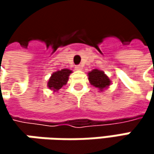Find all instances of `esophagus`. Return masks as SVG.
Returning a JSON list of instances; mask_svg holds the SVG:
<instances>
[{
  "label": "esophagus",
  "instance_id": "34e87169",
  "mask_svg": "<svg viewBox=\"0 0 154 154\" xmlns=\"http://www.w3.org/2000/svg\"><path fill=\"white\" fill-rule=\"evenodd\" d=\"M75 69H76L77 70H82V69H83V67H82L81 65H77V66L75 67Z\"/></svg>",
  "mask_w": 154,
  "mask_h": 154
}]
</instances>
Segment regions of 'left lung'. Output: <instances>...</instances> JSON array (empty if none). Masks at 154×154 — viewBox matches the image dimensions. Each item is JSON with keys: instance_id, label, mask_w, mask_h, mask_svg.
Listing matches in <instances>:
<instances>
[{"instance_id": "8db88e82", "label": "left lung", "mask_w": 154, "mask_h": 154, "mask_svg": "<svg viewBox=\"0 0 154 154\" xmlns=\"http://www.w3.org/2000/svg\"><path fill=\"white\" fill-rule=\"evenodd\" d=\"M88 79L91 85L98 88L100 91H103L110 85L109 78L104 74L103 71L99 69H94L88 73Z\"/></svg>"}]
</instances>
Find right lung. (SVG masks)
<instances>
[{
    "instance_id": "add662e5",
    "label": "right lung",
    "mask_w": 154,
    "mask_h": 154,
    "mask_svg": "<svg viewBox=\"0 0 154 154\" xmlns=\"http://www.w3.org/2000/svg\"><path fill=\"white\" fill-rule=\"evenodd\" d=\"M72 73L71 70L68 69H63L61 70H58L54 72L48 81V87L53 91L60 90L63 85H65L69 80V75Z\"/></svg>"
}]
</instances>
